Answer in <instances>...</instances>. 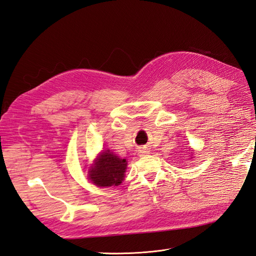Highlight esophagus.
<instances>
[{
    "label": "esophagus",
    "instance_id": "esophagus-1",
    "mask_svg": "<svg viewBox=\"0 0 256 256\" xmlns=\"http://www.w3.org/2000/svg\"><path fill=\"white\" fill-rule=\"evenodd\" d=\"M150 148H147V147H143V148H140L138 152V154L140 157H144V156H147V154H150Z\"/></svg>",
    "mask_w": 256,
    "mask_h": 256
}]
</instances>
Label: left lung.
Returning a JSON list of instances; mask_svg holds the SVG:
<instances>
[{
	"instance_id": "1",
	"label": "left lung",
	"mask_w": 256,
	"mask_h": 256,
	"mask_svg": "<svg viewBox=\"0 0 256 256\" xmlns=\"http://www.w3.org/2000/svg\"><path fill=\"white\" fill-rule=\"evenodd\" d=\"M192 152H192V150H191V154H192Z\"/></svg>"
}]
</instances>
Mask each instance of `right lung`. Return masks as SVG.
Here are the masks:
<instances>
[{"label":"right lung","mask_w":256,"mask_h":256,"mask_svg":"<svg viewBox=\"0 0 256 256\" xmlns=\"http://www.w3.org/2000/svg\"><path fill=\"white\" fill-rule=\"evenodd\" d=\"M127 160L116 156L110 150L100 152L88 168V180L98 187L118 186L124 180Z\"/></svg>","instance_id":"1"}]
</instances>
